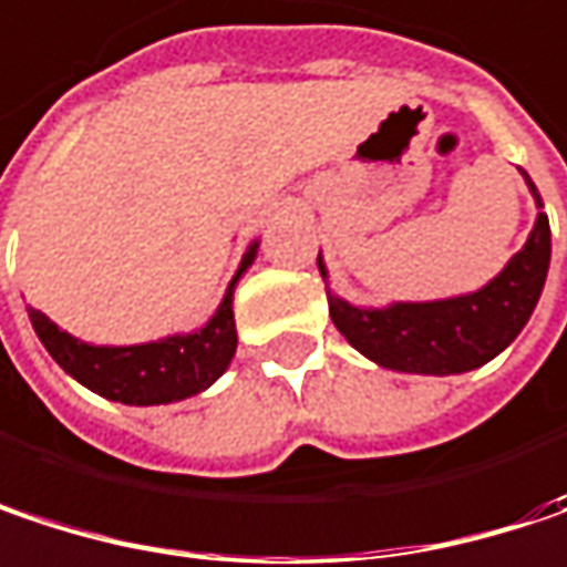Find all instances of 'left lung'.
<instances>
[{
  "instance_id": "obj_1",
  "label": "left lung",
  "mask_w": 567,
  "mask_h": 567,
  "mask_svg": "<svg viewBox=\"0 0 567 567\" xmlns=\"http://www.w3.org/2000/svg\"><path fill=\"white\" fill-rule=\"evenodd\" d=\"M536 197V227L526 246L493 276L484 288L437 298V301H392L383 308H360L328 288V308L337 331L367 360L395 373L454 377L489 363L503 353L539 305L542 285L551 259V230L542 214V197L533 178L523 172ZM321 279L328 266L318 252Z\"/></svg>"
}]
</instances>
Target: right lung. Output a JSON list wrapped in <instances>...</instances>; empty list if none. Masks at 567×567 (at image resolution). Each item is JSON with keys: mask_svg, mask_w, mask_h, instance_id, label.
I'll return each mask as SVG.
<instances>
[{"mask_svg": "<svg viewBox=\"0 0 567 567\" xmlns=\"http://www.w3.org/2000/svg\"><path fill=\"white\" fill-rule=\"evenodd\" d=\"M256 252H259V239H252L249 249L243 252V262L227 285L224 301L210 315V321L190 334H172L148 343H130V347H106V343H86L61 331L48 315L34 308H28V318L44 350L80 386L93 389L96 395L123 405L181 402L214 386L227 373L236 353L233 288L252 266Z\"/></svg>", "mask_w": 567, "mask_h": 567, "instance_id": "add662e5", "label": "right lung"}]
</instances>
